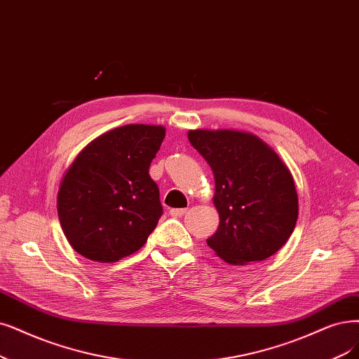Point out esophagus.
<instances>
[{
    "mask_svg": "<svg viewBox=\"0 0 359 359\" xmlns=\"http://www.w3.org/2000/svg\"><path fill=\"white\" fill-rule=\"evenodd\" d=\"M187 208H171L170 210V216H172V217H182V216H184L187 215Z\"/></svg>",
    "mask_w": 359,
    "mask_h": 359,
    "instance_id": "34e87169",
    "label": "esophagus"
}]
</instances>
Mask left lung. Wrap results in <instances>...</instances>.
Returning <instances> with one entry per match:
<instances>
[{
  "instance_id": "1",
  "label": "left lung",
  "mask_w": 359,
  "mask_h": 359,
  "mask_svg": "<svg viewBox=\"0 0 359 359\" xmlns=\"http://www.w3.org/2000/svg\"><path fill=\"white\" fill-rule=\"evenodd\" d=\"M188 139L215 175L220 223L207 244L224 262H262L291 236L299 200L287 165L257 136L235 130H191Z\"/></svg>"
}]
</instances>
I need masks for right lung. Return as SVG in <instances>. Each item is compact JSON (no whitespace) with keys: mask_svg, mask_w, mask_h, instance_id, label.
Masks as SVG:
<instances>
[{"mask_svg":"<svg viewBox=\"0 0 359 359\" xmlns=\"http://www.w3.org/2000/svg\"><path fill=\"white\" fill-rule=\"evenodd\" d=\"M164 136L161 126L128 124L104 133L75 158L60 184L57 213L76 253L111 263L148 241L163 216L149 165Z\"/></svg>","mask_w":359,"mask_h":359,"instance_id":"1","label":"right lung"}]
</instances>
